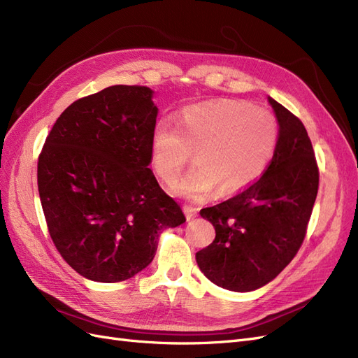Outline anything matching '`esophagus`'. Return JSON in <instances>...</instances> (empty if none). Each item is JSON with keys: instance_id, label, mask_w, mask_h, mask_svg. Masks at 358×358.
I'll return each instance as SVG.
<instances>
[{"instance_id": "esophagus-1", "label": "esophagus", "mask_w": 358, "mask_h": 358, "mask_svg": "<svg viewBox=\"0 0 358 358\" xmlns=\"http://www.w3.org/2000/svg\"><path fill=\"white\" fill-rule=\"evenodd\" d=\"M183 212H185V215H187V220H191V218H194V216L197 215V210L194 209L192 206H188V204L183 206Z\"/></svg>"}]
</instances>
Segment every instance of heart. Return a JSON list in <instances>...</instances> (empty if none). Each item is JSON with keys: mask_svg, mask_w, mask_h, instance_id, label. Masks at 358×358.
Instances as JSON below:
<instances>
[{"mask_svg": "<svg viewBox=\"0 0 358 358\" xmlns=\"http://www.w3.org/2000/svg\"><path fill=\"white\" fill-rule=\"evenodd\" d=\"M278 142V117L267 109L239 100L191 104L180 110L176 127L167 121L155 125L150 166L171 183L196 152L197 164L175 183V191L200 199L218 187L222 196H231L264 175Z\"/></svg>", "mask_w": 358, "mask_h": 358, "instance_id": "1", "label": "heart"}]
</instances>
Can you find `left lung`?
I'll return each instance as SVG.
<instances>
[{
	"label": "left lung",
	"instance_id": "8db88e82",
	"mask_svg": "<svg viewBox=\"0 0 358 358\" xmlns=\"http://www.w3.org/2000/svg\"><path fill=\"white\" fill-rule=\"evenodd\" d=\"M279 122L276 152L264 175L234 197L200 210L215 241L196 254L204 276L230 291H252L275 279L305 241L320 170L305 125L268 99Z\"/></svg>",
	"mask_w": 358,
	"mask_h": 358
}]
</instances>
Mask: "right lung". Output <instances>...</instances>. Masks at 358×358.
<instances>
[{"label":"right lung","mask_w":358,"mask_h":358,"mask_svg":"<svg viewBox=\"0 0 358 358\" xmlns=\"http://www.w3.org/2000/svg\"><path fill=\"white\" fill-rule=\"evenodd\" d=\"M157 115L146 86H109L70 104L38 155L53 245L91 280L133 278L154 259L159 233L187 221L148 167Z\"/></svg>","instance_id":"right-lung-1"}]
</instances>
